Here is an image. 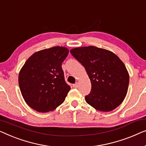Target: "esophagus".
Masks as SVG:
<instances>
[{
	"label": "esophagus",
	"mask_w": 146,
	"mask_h": 146,
	"mask_svg": "<svg viewBox=\"0 0 146 146\" xmlns=\"http://www.w3.org/2000/svg\"><path fill=\"white\" fill-rule=\"evenodd\" d=\"M78 87H79V83H75V84H73V87L75 88V89H77Z\"/></svg>",
	"instance_id": "esophagus-1"
}]
</instances>
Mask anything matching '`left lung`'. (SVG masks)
I'll return each instance as SVG.
<instances>
[{
  "label": "left lung",
  "instance_id": "obj_1",
  "mask_svg": "<svg viewBox=\"0 0 146 146\" xmlns=\"http://www.w3.org/2000/svg\"><path fill=\"white\" fill-rule=\"evenodd\" d=\"M71 55L85 67L91 82L85 100L102 112L113 110L126 97L129 74L124 63L114 53L95 46L72 49Z\"/></svg>",
  "mask_w": 146,
  "mask_h": 146
}]
</instances>
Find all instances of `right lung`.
Returning a JSON list of instances; mask_svg holds the SVG:
<instances>
[{
	"label": "right lung",
	"instance_id": "1",
	"mask_svg": "<svg viewBox=\"0 0 146 146\" xmlns=\"http://www.w3.org/2000/svg\"><path fill=\"white\" fill-rule=\"evenodd\" d=\"M68 53L65 47H53L34 53L24 63L18 83L24 100L34 110L52 111L64 102L71 87L61 65Z\"/></svg>",
	"mask_w": 146,
	"mask_h": 146
}]
</instances>
